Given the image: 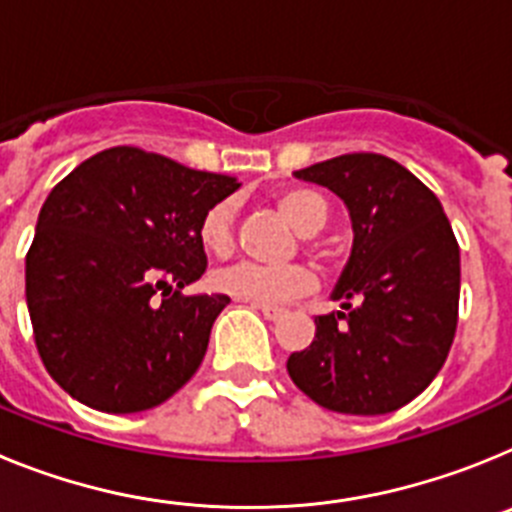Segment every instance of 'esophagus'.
<instances>
[{"mask_svg": "<svg viewBox=\"0 0 512 512\" xmlns=\"http://www.w3.org/2000/svg\"><path fill=\"white\" fill-rule=\"evenodd\" d=\"M253 307L264 312L266 320H279L284 315V307H279V305H253Z\"/></svg>", "mask_w": 512, "mask_h": 512, "instance_id": "obj_1", "label": "esophagus"}]
</instances>
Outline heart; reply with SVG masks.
I'll list each match as a JSON object with an SVG mask.
<instances>
[{"mask_svg": "<svg viewBox=\"0 0 512 512\" xmlns=\"http://www.w3.org/2000/svg\"><path fill=\"white\" fill-rule=\"evenodd\" d=\"M274 205L302 235L318 233L328 223V202L318 192L305 187H287L274 194ZM197 241L202 251L225 259L233 248V210L228 202H217L197 225ZM212 287L233 300L251 305H277L315 287V274L302 264L259 266L235 264L212 274Z\"/></svg>", "mask_w": 512, "mask_h": 512, "instance_id": "obj_1", "label": "heart"}]
</instances>
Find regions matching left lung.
<instances>
[{
	"mask_svg": "<svg viewBox=\"0 0 512 512\" xmlns=\"http://www.w3.org/2000/svg\"><path fill=\"white\" fill-rule=\"evenodd\" d=\"M295 176L346 202L354 248L333 292L346 312L315 318V341L289 356V377L333 413H392L433 382L454 343L461 264L449 217L418 176L379 153Z\"/></svg>",
	"mask_w": 512,
	"mask_h": 512,
	"instance_id": "8db88e82",
	"label": "left lung"
}]
</instances>
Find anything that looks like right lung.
<instances>
[{
	"label": "right lung",
	"mask_w": 512,
	"mask_h": 512,
	"mask_svg": "<svg viewBox=\"0 0 512 512\" xmlns=\"http://www.w3.org/2000/svg\"><path fill=\"white\" fill-rule=\"evenodd\" d=\"M241 184L143 148L87 158L53 187L25 259L43 366L74 400L140 413L205 359L228 295H182L207 269L200 217Z\"/></svg>",
	"instance_id": "1"
}]
</instances>
